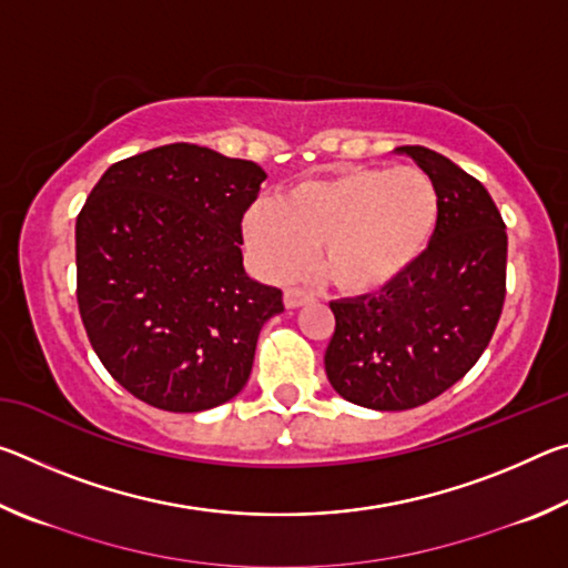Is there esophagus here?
<instances>
[{
  "label": "esophagus",
  "instance_id": "obj_1",
  "mask_svg": "<svg viewBox=\"0 0 568 568\" xmlns=\"http://www.w3.org/2000/svg\"><path fill=\"white\" fill-rule=\"evenodd\" d=\"M311 301H313V293L301 291V287H287L285 291V307H291V311H295V307H301Z\"/></svg>",
  "mask_w": 568,
  "mask_h": 568
}]
</instances>
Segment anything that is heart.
Segmentation results:
<instances>
[{
  "label": "heart",
  "instance_id": "heart-1",
  "mask_svg": "<svg viewBox=\"0 0 568 568\" xmlns=\"http://www.w3.org/2000/svg\"><path fill=\"white\" fill-rule=\"evenodd\" d=\"M440 220V192L418 168H345L303 180L245 213L255 265L291 277L315 261L343 293H376L426 253Z\"/></svg>",
  "mask_w": 568,
  "mask_h": 568
}]
</instances>
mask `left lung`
Returning a JSON list of instances; mask_svg holds the SVG:
<instances>
[{
	"label": "left lung",
	"mask_w": 568,
	"mask_h": 568,
	"mask_svg": "<svg viewBox=\"0 0 568 568\" xmlns=\"http://www.w3.org/2000/svg\"><path fill=\"white\" fill-rule=\"evenodd\" d=\"M440 192L436 235L376 295L333 301L325 373L338 396L373 410L434 400L474 368L501 318L506 225L488 190L438 152L396 148Z\"/></svg>",
	"instance_id": "left-lung-1"
}]
</instances>
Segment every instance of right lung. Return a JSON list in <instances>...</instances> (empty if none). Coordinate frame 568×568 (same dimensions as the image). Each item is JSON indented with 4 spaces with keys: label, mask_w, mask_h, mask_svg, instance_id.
Instances as JSON below:
<instances>
[{
    "label": "right lung",
    "mask_w": 568,
    "mask_h": 568,
    "mask_svg": "<svg viewBox=\"0 0 568 568\" xmlns=\"http://www.w3.org/2000/svg\"><path fill=\"white\" fill-rule=\"evenodd\" d=\"M265 170L210 148L114 162L77 215V303L94 353L134 398L200 413L235 398L283 293L243 267Z\"/></svg>",
    "instance_id": "add662e5"
}]
</instances>
